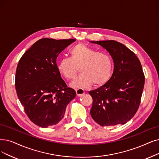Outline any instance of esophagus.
<instances>
[{"mask_svg": "<svg viewBox=\"0 0 159 159\" xmlns=\"http://www.w3.org/2000/svg\"><path fill=\"white\" fill-rule=\"evenodd\" d=\"M75 92L78 97H82L85 94V91L82 89H78L75 90Z\"/></svg>", "mask_w": 159, "mask_h": 159, "instance_id": "1", "label": "esophagus"}]
</instances>
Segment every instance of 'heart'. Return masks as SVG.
Here are the masks:
<instances>
[{
  "mask_svg": "<svg viewBox=\"0 0 159 159\" xmlns=\"http://www.w3.org/2000/svg\"><path fill=\"white\" fill-rule=\"evenodd\" d=\"M70 58L63 57L58 64V70L67 80H73L80 67V75L70 86L87 88L93 84L101 86L109 81L113 73V62L106 53H97L84 43H78L69 50Z\"/></svg>",
  "mask_w": 159,
  "mask_h": 159,
  "instance_id": "b5f03b06",
  "label": "heart"
}]
</instances>
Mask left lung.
<instances>
[{
    "label": "left lung",
    "instance_id": "left-lung-1",
    "mask_svg": "<svg viewBox=\"0 0 159 159\" xmlns=\"http://www.w3.org/2000/svg\"><path fill=\"white\" fill-rule=\"evenodd\" d=\"M108 52L114 63L109 81L89 92L93 97L91 116L102 126L124 125L132 119L140 104L145 77L134 53L115 40L91 41Z\"/></svg>",
    "mask_w": 159,
    "mask_h": 159
}]
</instances>
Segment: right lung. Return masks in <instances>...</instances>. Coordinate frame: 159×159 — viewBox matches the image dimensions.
I'll use <instances>...</instances> for the list:
<instances>
[{"label":"right lung","instance_id":"obj_1","mask_svg":"<svg viewBox=\"0 0 159 159\" xmlns=\"http://www.w3.org/2000/svg\"><path fill=\"white\" fill-rule=\"evenodd\" d=\"M75 40L42 39L21 57L16 73L19 100L32 122L42 128L57 124L75 97L61 77L56 59Z\"/></svg>","mask_w":159,"mask_h":159}]
</instances>
